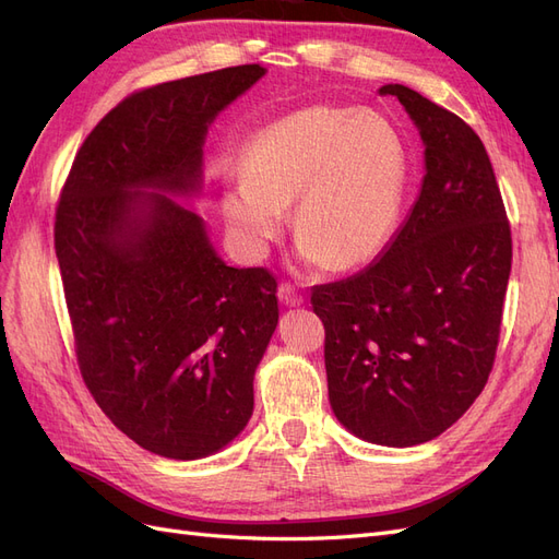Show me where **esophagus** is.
Returning a JSON list of instances; mask_svg holds the SVG:
<instances>
[{"mask_svg": "<svg viewBox=\"0 0 559 559\" xmlns=\"http://www.w3.org/2000/svg\"><path fill=\"white\" fill-rule=\"evenodd\" d=\"M277 296H280V300L284 302V306H289V308H296V306H300L302 300H306V296H302L294 284H289V282H282L280 284V289H277Z\"/></svg>", "mask_w": 559, "mask_h": 559, "instance_id": "esophagus-1", "label": "esophagus"}]
</instances>
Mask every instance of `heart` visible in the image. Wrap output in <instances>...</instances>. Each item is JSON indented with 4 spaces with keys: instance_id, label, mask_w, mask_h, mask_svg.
<instances>
[{
    "instance_id": "obj_1",
    "label": "heart",
    "mask_w": 559,
    "mask_h": 559,
    "mask_svg": "<svg viewBox=\"0 0 559 559\" xmlns=\"http://www.w3.org/2000/svg\"><path fill=\"white\" fill-rule=\"evenodd\" d=\"M408 177V148L384 114L310 105L253 134L222 207L240 249L259 259L294 205L300 257L345 270L392 238Z\"/></svg>"
}]
</instances>
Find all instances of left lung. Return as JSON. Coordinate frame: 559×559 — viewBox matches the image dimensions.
I'll use <instances>...</instances> for the list:
<instances>
[{
	"label": "left lung",
	"instance_id": "1",
	"mask_svg": "<svg viewBox=\"0 0 559 559\" xmlns=\"http://www.w3.org/2000/svg\"><path fill=\"white\" fill-rule=\"evenodd\" d=\"M425 140L411 216L359 275L314 286L335 417L370 443L441 436L492 373L513 240L480 138L460 116L389 83Z\"/></svg>",
	"mask_w": 559,
	"mask_h": 559
}]
</instances>
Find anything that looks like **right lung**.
Returning a JSON list of instances; mask_svg holds the SVG:
<instances>
[{
	"mask_svg": "<svg viewBox=\"0 0 559 559\" xmlns=\"http://www.w3.org/2000/svg\"><path fill=\"white\" fill-rule=\"evenodd\" d=\"M263 74L238 64L130 93L83 140L56 207L81 378L118 429L170 460L247 427L277 280L226 265L175 198L132 189L193 193L207 126Z\"/></svg>",
	"mask_w": 559,
	"mask_h": 559,
	"instance_id": "right-lung-1",
	"label": "right lung"
}]
</instances>
